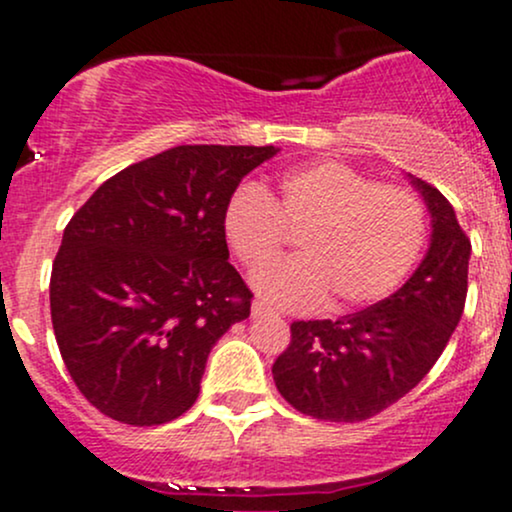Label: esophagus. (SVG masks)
<instances>
[{
    "mask_svg": "<svg viewBox=\"0 0 512 512\" xmlns=\"http://www.w3.org/2000/svg\"><path fill=\"white\" fill-rule=\"evenodd\" d=\"M274 310L269 308V305H264L262 301H255L252 303V317H262V315H272Z\"/></svg>",
    "mask_w": 512,
    "mask_h": 512,
    "instance_id": "34e87169",
    "label": "esophagus"
}]
</instances>
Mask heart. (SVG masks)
I'll return each instance as SVG.
<instances>
[{"label":"heart","instance_id":"heart-1","mask_svg":"<svg viewBox=\"0 0 512 512\" xmlns=\"http://www.w3.org/2000/svg\"><path fill=\"white\" fill-rule=\"evenodd\" d=\"M223 236L255 269L296 236L301 255L252 274L267 301L332 310L383 301L407 279L426 243L424 202L339 161H317L279 180L276 197L245 185L223 209Z\"/></svg>","mask_w":512,"mask_h":512}]
</instances>
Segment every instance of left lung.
Returning <instances> with one entry per match:
<instances>
[{
    "instance_id": "8db88e82",
    "label": "left lung",
    "mask_w": 512,
    "mask_h": 512,
    "mask_svg": "<svg viewBox=\"0 0 512 512\" xmlns=\"http://www.w3.org/2000/svg\"><path fill=\"white\" fill-rule=\"evenodd\" d=\"M431 214V245L407 284L339 320L293 322L274 361L281 397L322 421H366L426 378L448 346L467 298L472 243L433 185L409 175Z\"/></svg>"
}]
</instances>
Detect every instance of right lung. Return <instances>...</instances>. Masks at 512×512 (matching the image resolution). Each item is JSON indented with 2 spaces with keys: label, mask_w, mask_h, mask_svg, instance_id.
Returning <instances> with one entry per match:
<instances>
[{
  "label": "right lung",
  "mask_w": 512,
  "mask_h": 512,
  "mask_svg": "<svg viewBox=\"0 0 512 512\" xmlns=\"http://www.w3.org/2000/svg\"><path fill=\"white\" fill-rule=\"evenodd\" d=\"M276 146H175L105 180L52 262L64 366L101 414L158 426L195 404L211 346L250 315L223 209Z\"/></svg>",
  "instance_id": "right-lung-1"
}]
</instances>
